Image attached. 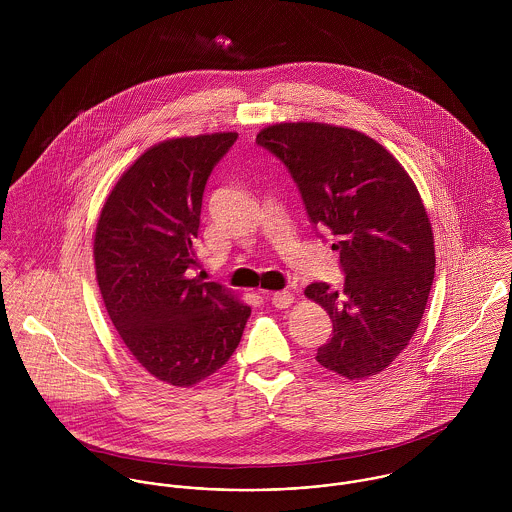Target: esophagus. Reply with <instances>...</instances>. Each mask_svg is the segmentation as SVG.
I'll return each mask as SVG.
<instances>
[{
	"mask_svg": "<svg viewBox=\"0 0 512 512\" xmlns=\"http://www.w3.org/2000/svg\"><path fill=\"white\" fill-rule=\"evenodd\" d=\"M270 301H272V305L274 307H278V309H286V307H290L293 303V295L290 292H276L270 295Z\"/></svg>",
	"mask_w": 512,
	"mask_h": 512,
	"instance_id": "obj_1",
	"label": "esophagus"
}]
</instances>
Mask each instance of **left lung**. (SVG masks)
Listing matches in <instances>:
<instances>
[{
	"mask_svg": "<svg viewBox=\"0 0 512 512\" xmlns=\"http://www.w3.org/2000/svg\"><path fill=\"white\" fill-rule=\"evenodd\" d=\"M256 144L292 175L319 238L333 236L343 290L313 282L333 337L315 361L349 380L378 374L408 347L434 282V234L404 167L361 132L315 124L264 128Z\"/></svg>",
	"mask_w": 512,
	"mask_h": 512,
	"instance_id": "8db88e82",
	"label": "left lung"
}]
</instances>
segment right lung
Listing matches in <instances>:
<instances>
[{
    "label": "right lung",
    "mask_w": 512,
    "mask_h": 512,
    "mask_svg": "<svg viewBox=\"0 0 512 512\" xmlns=\"http://www.w3.org/2000/svg\"><path fill=\"white\" fill-rule=\"evenodd\" d=\"M238 134L149 147L108 195L94 236L108 315L151 376L191 386L226 365L250 307L217 282L189 278L207 181Z\"/></svg>",
    "instance_id": "1"
}]
</instances>
